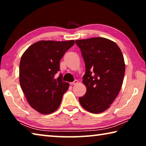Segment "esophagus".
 <instances>
[{
    "label": "esophagus",
    "instance_id": "obj_1",
    "mask_svg": "<svg viewBox=\"0 0 146 146\" xmlns=\"http://www.w3.org/2000/svg\"><path fill=\"white\" fill-rule=\"evenodd\" d=\"M78 81L77 80H74V82H71L70 84L71 85H76V84H78Z\"/></svg>",
    "mask_w": 146,
    "mask_h": 146
}]
</instances>
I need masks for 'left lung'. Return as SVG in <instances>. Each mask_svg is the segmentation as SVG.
Segmentation results:
<instances>
[{
  "instance_id": "left-lung-1",
  "label": "left lung",
  "mask_w": 146,
  "mask_h": 146,
  "mask_svg": "<svg viewBox=\"0 0 146 146\" xmlns=\"http://www.w3.org/2000/svg\"><path fill=\"white\" fill-rule=\"evenodd\" d=\"M84 60L86 73L82 82L86 93L79 97L83 108L100 113L110 107L122 88L125 62L115 42L96 37L75 40Z\"/></svg>"
}]
</instances>
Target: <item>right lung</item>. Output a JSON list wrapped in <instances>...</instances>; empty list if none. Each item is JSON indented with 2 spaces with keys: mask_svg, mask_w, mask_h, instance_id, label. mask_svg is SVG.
Segmentation results:
<instances>
[{
  "mask_svg": "<svg viewBox=\"0 0 146 146\" xmlns=\"http://www.w3.org/2000/svg\"><path fill=\"white\" fill-rule=\"evenodd\" d=\"M75 40H40L26 49L19 66V81L29 104L42 114L57 110L69 83L62 80L60 61Z\"/></svg>",
  "mask_w": 146,
  "mask_h": 146,
  "instance_id": "obj_1",
  "label": "right lung"
}]
</instances>
